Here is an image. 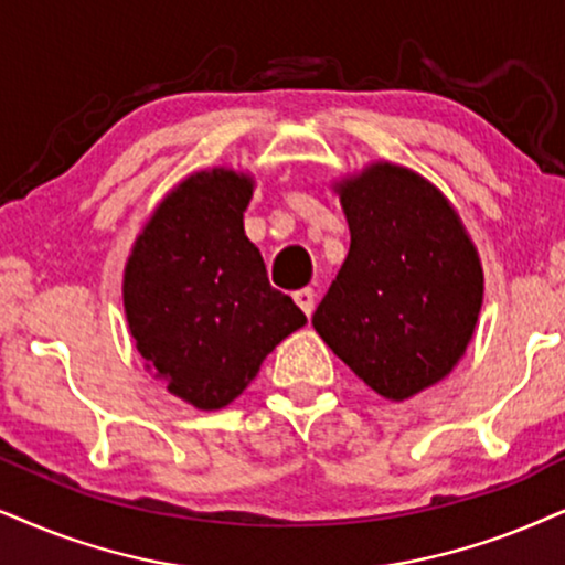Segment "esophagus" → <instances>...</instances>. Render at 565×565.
I'll use <instances>...</instances> for the list:
<instances>
[{
  "label": "esophagus",
  "mask_w": 565,
  "mask_h": 565,
  "mask_svg": "<svg viewBox=\"0 0 565 565\" xmlns=\"http://www.w3.org/2000/svg\"><path fill=\"white\" fill-rule=\"evenodd\" d=\"M295 302L299 305V310L305 312V316H312V310H316V291H312L310 287H305V289H299V291H295Z\"/></svg>",
  "instance_id": "esophagus-1"
}]
</instances>
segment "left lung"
Listing matches in <instances>:
<instances>
[{
  "label": "left lung",
  "instance_id": "8db88e82",
  "mask_svg": "<svg viewBox=\"0 0 565 565\" xmlns=\"http://www.w3.org/2000/svg\"><path fill=\"white\" fill-rule=\"evenodd\" d=\"M335 192L352 242L312 326L375 394L404 402L467 352L482 307L480 255L417 171L377 161Z\"/></svg>",
  "mask_w": 565,
  "mask_h": 565
}]
</instances>
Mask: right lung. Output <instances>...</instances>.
Listing matches in <instances>:
<instances>
[{"instance_id":"right-lung-1","label":"right lung","mask_w":565,"mask_h":565,"mask_svg":"<svg viewBox=\"0 0 565 565\" xmlns=\"http://www.w3.org/2000/svg\"><path fill=\"white\" fill-rule=\"evenodd\" d=\"M253 188V177L224 167L190 174L161 200L125 266V316L146 367L203 412L232 404L307 323L270 287L245 234Z\"/></svg>"}]
</instances>
